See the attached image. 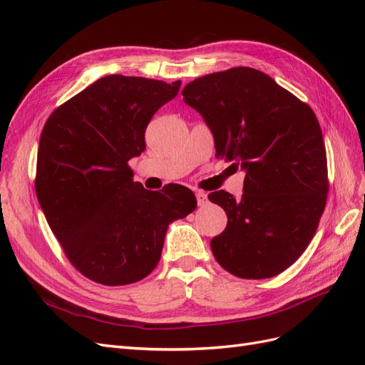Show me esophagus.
Returning a JSON list of instances; mask_svg holds the SVG:
<instances>
[{
	"mask_svg": "<svg viewBox=\"0 0 365 365\" xmlns=\"http://www.w3.org/2000/svg\"><path fill=\"white\" fill-rule=\"evenodd\" d=\"M195 195H196L197 205H205V204L208 202V197H207V193H205V192L197 190V192H195Z\"/></svg>",
	"mask_w": 365,
	"mask_h": 365,
	"instance_id": "1",
	"label": "esophagus"
}]
</instances>
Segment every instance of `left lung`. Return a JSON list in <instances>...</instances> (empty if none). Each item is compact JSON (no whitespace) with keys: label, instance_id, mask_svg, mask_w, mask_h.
Segmentation results:
<instances>
[{"label":"left lung","instance_id":"8db88e82","mask_svg":"<svg viewBox=\"0 0 365 365\" xmlns=\"http://www.w3.org/2000/svg\"><path fill=\"white\" fill-rule=\"evenodd\" d=\"M182 101L212 130L216 157L245 172L237 200L224 190L208 195L228 217L212 239L213 256L236 277H274L302 256L324 212L327 158L314 111L248 67L197 77Z\"/></svg>","mask_w":365,"mask_h":365}]
</instances>
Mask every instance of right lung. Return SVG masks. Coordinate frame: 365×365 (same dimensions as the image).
Masks as SVG:
<instances>
[{
    "label": "right lung",
    "mask_w": 365,
    "mask_h": 365,
    "mask_svg": "<svg viewBox=\"0 0 365 365\" xmlns=\"http://www.w3.org/2000/svg\"><path fill=\"white\" fill-rule=\"evenodd\" d=\"M180 86L109 74L59 106L42 129L39 205L70 262L97 283L145 279L160 262L169 225L196 208L187 187L146 190L128 165L145 152L150 118Z\"/></svg>",
    "instance_id": "obj_1"
}]
</instances>
